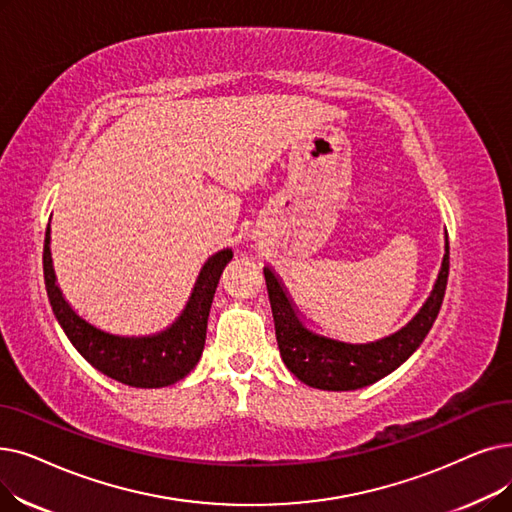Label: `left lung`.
<instances>
[{"label":"left lung","mask_w":512,"mask_h":512,"mask_svg":"<svg viewBox=\"0 0 512 512\" xmlns=\"http://www.w3.org/2000/svg\"><path fill=\"white\" fill-rule=\"evenodd\" d=\"M450 272V244L446 232L443 259L437 280L427 301L402 328L374 341H345L322 335L301 314L291 293L274 268L265 265L263 276L268 284L272 316L276 326L278 349L284 366L297 379L322 391H353L385 379L402 366L420 347L439 314L446 295Z\"/></svg>","instance_id":"1"}]
</instances>
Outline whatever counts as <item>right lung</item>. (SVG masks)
<instances>
[{
  "mask_svg": "<svg viewBox=\"0 0 512 512\" xmlns=\"http://www.w3.org/2000/svg\"><path fill=\"white\" fill-rule=\"evenodd\" d=\"M50 224L43 242V278L54 316L73 347L108 379L136 389L169 387L188 376L205 349L207 320L221 272L232 249L213 253L196 276L184 309L167 328L150 335H117L85 320L62 295L50 249Z\"/></svg>",
  "mask_w": 512,
  "mask_h": 512,
  "instance_id": "obj_1",
  "label": "right lung"
}]
</instances>
